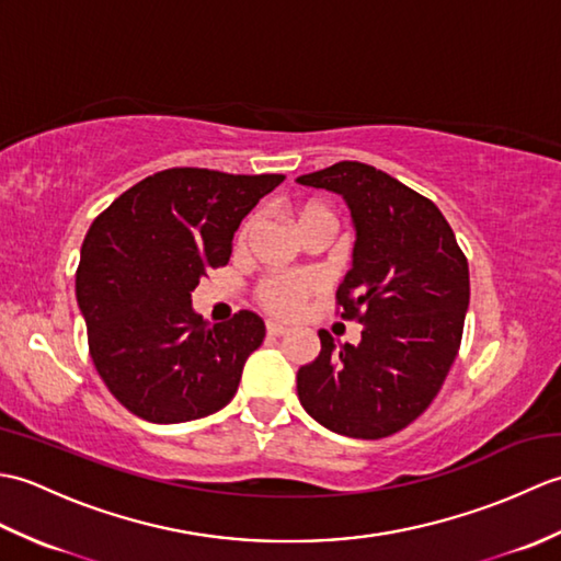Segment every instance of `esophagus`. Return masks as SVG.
<instances>
[{"label":"esophagus","instance_id":"obj_1","mask_svg":"<svg viewBox=\"0 0 561 561\" xmlns=\"http://www.w3.org/2000/svg\"><path fill=\"white\" fill-rule=\"evenodd\" d=\"M267 335L270 337H282V335H287V328L279 325V323H272V320H270V323H267Z\"/></svg>","mask_w":561,"mask_h":561}]
</instances>
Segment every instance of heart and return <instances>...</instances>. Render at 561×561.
<instances>
[{
  "label": "heart",
  "mask_w": 561,
  "mask_h": 561,
  "mask_svg": "<svg viewBox=\"0 0 561 561\" xmlns=\"http://www.w3.org/2000/svg\"><path fill=\"white\" fill-rule=\"evenodd\" d=\"M313 211H323L316 205H306L296 209V221L308 217V214ZM250 224L248 221L243 226V236L250 231ZM320 289V279L316 274H308V272H296V274H274V277L262 282L260 287V304L267 308L270 313L279 316V318H294L296 313L301 311V306L306 301V296H311L313 291Z\"/></svg>",
  "instance_id": "1"
}]
</instances>
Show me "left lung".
I'll list each match as a JSON object with an SVG mask.
<instances>
[{
  "label": "left lung",
  "instance_id": "1",
  "mask_svg": "<svg viewBox=\"0 0 561 561\" xmlns=\"http://www.w3.org/2000/svg\"><path fill=\"white\" fill-rule=\"evenodd\" d=\"M344 199L352 267L337 289L359 344L318 330L320 354L296 374L304 410L352 438H383L420 416L456 359L470 306L468 260L432 199L359 161L296 178Z\"/></svg>",
  "mask_w": 561,
  "mask_h": 561
}]
</instances>
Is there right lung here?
I'll return each mask as SVG.
<instances>
[{"label": "right lung", "instance_id": "right-lung-1", "mask_svg": "<svg viewBox=\"0 0 561 561\" xmlns=\"http://www.w3.org/2000/svg\"><path fill=\"white\" fill-rule=\"evenodd\" d=\"M284 175L207 169L153 173L91 224L77 304L103 383L153 424L219 412L236 396L262 318L241 311L209 325L193 308L207 270L229 262L233 233Z\"/></svg>", "mask_w": 561, "mask_h": 561}]
</instances>
